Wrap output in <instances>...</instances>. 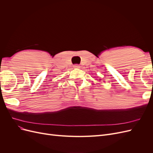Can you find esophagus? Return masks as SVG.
Segmentation results:
<instances>
[{"instance_id":"obj_1","label":"esophagus","mask_w":153,"mask_h":153,"mask_svg":"<svg viewBox=\"0 0 153 153\" xmlns=\"http://www.w3.org/2000/svg\"><path fill=\"white\" fill-rule=\"evenodd\" d=\"M80 66V65L79 64H75V65L73 66V68H79Z\"/></svg>"}]
</instances>
